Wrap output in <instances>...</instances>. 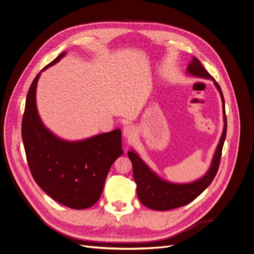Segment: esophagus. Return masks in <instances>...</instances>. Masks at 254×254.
I'll list each match as a JSON object with an SVG mask.
<instances>
[{"label": "esophagus", "mask_w": 254, "mask_h": 254, "mask_svg": "<svg viewBox=\"0 0 254 254\" xmlns=\"http://www.w3.org/2000/svg\"><path fill=\"white\" fill-rule=\"evenodd\" d=\"M123 135L126 138H129V139L133 138L134 135H135V128H134V127H132L131 125L125 126L124 128H123Z\"/></svg>", "instance_id": "34e87169"}]
</instances>
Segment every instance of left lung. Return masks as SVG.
Here are the masks:
<instances>
[{"instance_id":"left-lung-1","label":"left lung","mask_w":254,"mask_h":254,"mask_svg":"<svg viewBox=\"0 0 254 254\" xmlns=\"http://www.w3.org/2000/svg\"><path fill=\"white\" fill-rule=\"evenodd\" d=\"M187 73L200 78L211 79L213 81L221 97L224 123L223 130L206 174L198 180L188 184H176L161 179L140 158L134 149L131 148L127 152L132 164V175L136 184V194L138 199L144 206L153 210L164 211L189 204L208 188L218 171L227 128L223 95L218 83L202 66L197 58H191V61L187 67Z\"/></svg>"}]
</instances>
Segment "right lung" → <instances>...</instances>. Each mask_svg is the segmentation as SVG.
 Returning <instances> with one entry per match:
<instances>
[{
    "instance_id": "1",
    "label": "right lung",
    "mask_w": 254,
    "mask_h": 254,
    "mask_svg": "<svg viewBox=\"0 0 254 254\" xmlns=\"http://www.w3.org/2000/svg\"><path fill=\"white\" fill-rule=\"evenodd\" d=\"M65 52L47 64L33 80L27 95L22 137L31 174L38 186L53 199L72 209L93 206L101 197L112 164L120 157V128L80 140H65L42 122L36 102L42 71L59 63Z\"/></svg>"
}]
</instances>
